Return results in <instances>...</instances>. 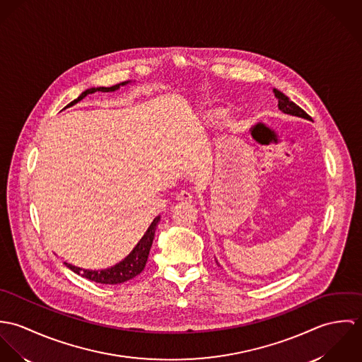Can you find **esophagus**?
Wrapping results in <instances>:
<instances>
[{"label":"esophagus","mask_w":362,"mask_h":362,"mask_svg":"<svg viewBox=\"0 0 362 362\" xmlns=\"http://www.w3.org/2000/svg\"><path fill=\"white\" fill-rule=\"evenodd\" d=\"M194 198V195L188 191H181L178 195H177V199L178 201H182V202H191Z\"/></svg>","instance_id":"1"}]
</instances>
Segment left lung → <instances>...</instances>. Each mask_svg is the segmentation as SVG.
I'll use <instances>...</instances> for the list:
<instances>
[{"instance_id":"1","label":"left lung","mask_w":362,"mask_h":362,"mask_svg":"<svg viewBox=\"0 0 362 362\" xmlns=\"http://www.w3.org/2000/svg\"><path fill=\"white\" fill-rule=\"evenodd\" d=\"M273 93L276 96V99L279 100V110L284 114H290V115H294V117H300V118H305V119H310V115L301 108L298 107L294 102H291L283 92L277 90V89H273Z\"/></svg>"}]
</instances>
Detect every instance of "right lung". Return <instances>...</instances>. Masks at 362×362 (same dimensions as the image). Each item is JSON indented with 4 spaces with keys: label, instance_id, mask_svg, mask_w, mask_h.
<instances>
[{
    "label": "right lung",
    "instance_id": "obj_1",
    "mask_svg": "<svg viewBox=\"0 0 362 362\" xmlns=\"http://www.w3.org/2000/svg\"><path fill=\"white\" fill-rule=\"evenodd\" d=\"M128 83H131V81H125V82H121V83L110 86V88L100 86V88L86 89L85 92L81 93V96L76 100L71 102L66 107H71V105L81 102L83 98H86L90 93H95V92H104V93L105 92H115L121 86H127ZM158 221H160V216L155 217V220L152 221V224L149 226V228L146 230L144 237L139 240V243L135 245V248L121 262L115 263L111 267L102 269V270H90V269H82V267L74 266V264L66 263V262H65V266L69 267L76 274H79V276H82L88 280L100 283V284H121V283H125V281L134 279L135 276H138L145 269L148 257H149V251H151L152 244H153L156 227H157Z\"/></svg>",
    "mask_w": 362,
    "mask_h": 362
}]
</instances>
